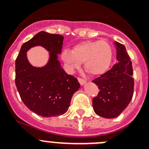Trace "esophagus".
<instances>
[{
	"label": "esophagus",
	"instance_id": "34e87169",
	"mask_svg": "<svg viewBox=\"0 0 149 149\" xmlns=\"http://www.w3.org/2000/svg\"><path fill=\"white\" fill-rule=\"evenodd\" d=\"M78 81H79V82L81 86H83L84 84H86V81L83 79H81V78H79V79H78Z\"/></svg>",
	"mask_w": 149,
	"mask_h": 149
}]
</instances>
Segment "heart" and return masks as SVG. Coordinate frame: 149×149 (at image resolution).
I'll use <instances>...</instances> for the list:
<instances>
[{
    "instance_id": "1",
    "label": "heart",
    "mask_w": 149,
    "mask_h": 149,
    "mask_svg": "<svg viewBox=\"0 0 149 149\" xmlns=\"http://www.w3.org/2000/svg\"><path fill=\"white\" fill-rule=\"evenodd\" d=\"M62 58L70 70L79 68L84 63V70L93 76H100L109 70L113 60V49L106 40H87L65 51Z\"/></svg>"
}]
</instances>
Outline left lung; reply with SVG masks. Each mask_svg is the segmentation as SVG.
Wrapping results in <instances>:
<instances>
[{
    "label": "left lung",
    "mask_w": 149,
    "mask_h": 149,
    "mask_svg": "<svg viewBox=\"0 0 149 149\" xmlns=\"http://www.w3.org/2000/svg\"><path fill=\"white\" fill-rule=\"evenodd\" d=\"M118 63L100 77L93 80L98 86V95L93 98V108L97 115L104 118L119 116L130 102L133 95V67L125 47L115 42Z\"/></svg>",
    "instance_id": "obj_1"
}]
</instances>
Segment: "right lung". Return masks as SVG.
<instances>
[{"label":"right lung","mask_w":149,"mask_h":149,"mask_svg":"<svg viewBox=\"0 0 149 149\" xmlns=\"http://www.w3.org/2000/svg\"><path fill=\"white\" fill-rule=\"evenodd\" d=\"M63 38L60 34L40 31L22 45L16 60L15 83L21 99L30 110L42 117L65 113L73 94L80 88L77 79L67 74L58 59ZM35 46L50 52L49 61L43 67L31 66L26 57V52Z\"/></svg>","instance_id":"right-lung-1"}]
</instances>
